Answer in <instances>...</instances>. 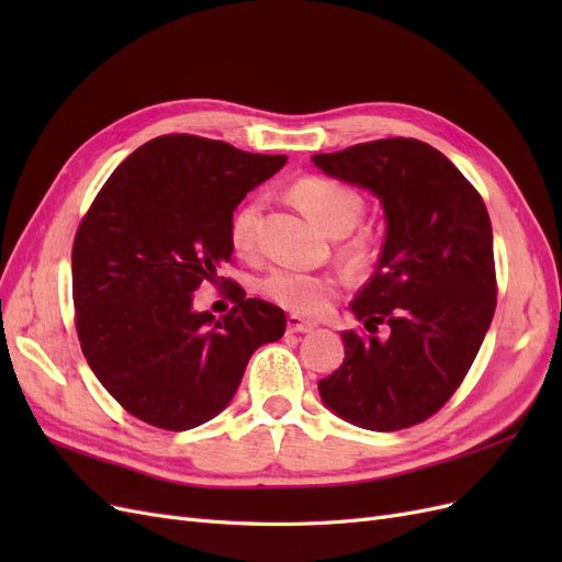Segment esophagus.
<instances>
[{
  "label": "esophagus",
  "instance_id": "esophagus-1",
  "mask_svg": "<svg viewBox=\"0 0 562 562\" xmlns=\"http://www.w3.org/2000/svg\"><path fill=\"white\" fill-rule=\"evenodd\" d=\"M314 328H316V323H312V321H304L295 314L288 316V330H291V333H310Z\"/></svg>",
  "mask_w": 562,
  "mask_h": 562
}]
</instances>
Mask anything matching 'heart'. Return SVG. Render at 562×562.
I'll return each instance as SVG.
<instances>
[{"label": "heart", "instance_id": "heart-1", "mask_svg": "<svg viewBox=\"0 0 562 562\" xmlns=\"http://www.w3.org/2000/svg\"><path fill=\"white\" fill-rule=\"evenodd\" d=\"M291 196L300 203L318 227L339 236L337 255L353 269H366L375 260V239L368 229L351 232L361 223L366 201L351 184L333 178L310 176L291 187ZM262 215V196L246 199L229 220V244L248 258L258 248V225ZM262 297L281 310L300 316H318L330 310L337 297L339 281L330 274H316L295 267H271L258 283Z\"/></svg>", "mask_w": 562, "mask_h": 562}]
</instances>
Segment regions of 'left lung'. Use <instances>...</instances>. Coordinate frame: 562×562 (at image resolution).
Returning <instances> with one entry per match:
<instances>
[{"label":"left lung","instance_id":"obj_1","mask_svg":"<svg viewBox=\"0 0 562 562\" xmlns=\"http://www.w3.org/2000/svg\"><path fill=\"white\" fill-rule=\"evenodd\" d=\"M314 164L368 187L386 213L378 271L351 302L363 328L342 333L345 361L318 382L321 398L370 431L415 427L464 382L495 316L483 196L446 155L415 138L361 143Z\"/></svg>","mask_w":562,"mask_h":562}]
</instances>
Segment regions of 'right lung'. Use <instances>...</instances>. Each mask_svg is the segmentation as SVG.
Wrapping results in <instances>:
<instances>
[{
  "label": "right lung",
  "instance_id": "right-lung-1",
  "mask_svg": "<svg viewBox=\"0 0 562 562\" xmlns=\"http://www.w3.org/2000/svg\"><path fill=\"white\" fill-rule=\"evenodd\" d=\"M285 155L168 133L114 168L72 246L75 326L83 356L133 417L187 431L232 401L252 351L285 333L274 304L217 277L232 262L229 220ZM203 280L231 285L215 319L191 310Z\"/></svg>",
  "mask_w": 562,
  "mask_h": 562
}]
</instances>
